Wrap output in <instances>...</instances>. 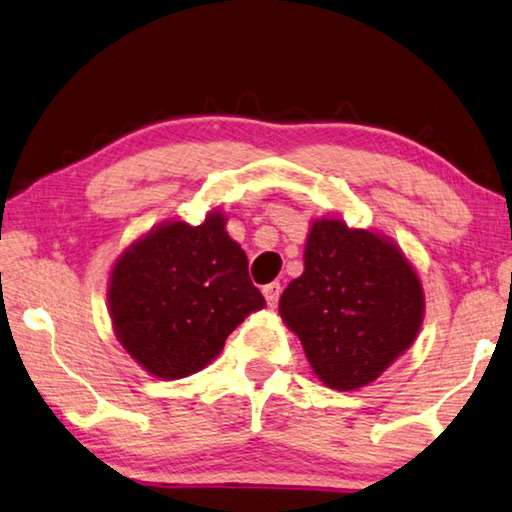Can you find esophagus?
<instances>
[{"instance_id":"esophagus-1","label":"esophagus","mask_w":512,"mask_h":512,"mask_svg":"<svg viewBox=\"0 0 512 512\" xmlns=\"http://www.w3.org/2000/svg\"><path fill=\"white\" fill-rule=\"evenodd\" d=\"M263 295H265L267 306L274 308L276 304H279V297H281V286H279V283H267V286L263 288Z\"/></svg>"}]
</instances>
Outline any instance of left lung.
I'll return each mask as SVG.
<instances>
[{
    "instance_id": "left-lung-1",
    "label": "left lung",
    "mask_w": 512,
    "mask_h": 512,
    "mask_svg": "<svg viewBox=\"0 0 512 512\" xmlns=\"http://www.w3.org/2000/svg\"><path fill=\"white\" fill-rule=\"evenodd\" d=\"M279 313L317 379L349 392L379 379L413 345L424 290L390 238L322 217L308 233L304 274L283 290Z\"/></svg>"
}]
</instances>
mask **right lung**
<instances>
[{
  "label": "right lung",
  "instance_id": "1",
  "mask_svg": "<svg viewBox=\"0 0 512 512\" xmlns=\"http://www.w3.org/2000/svg\"><path fill=\"white\" fill-rule=\"evenodd\" d=\"M211 211L199 226L163 222L117 258L108 283L113 329L158 379H183L220 354L229 333L265 299L247 256Z\"/></svg>",
  "mask_w": 512,
  "mask_h": 512
}]
</instances>
